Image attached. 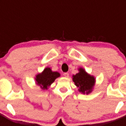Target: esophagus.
<instances>
[{"label": "esophagus", "mask_w": 126, "mask_h": 126, "mask_svg": "<svg viewBox=\"0 0 126 126\" xmlns=\"http://www.w3.org/2000/svg\"><path fill=\"white\" fill-rule=\"evenodd\" d=\"M64 76L65 77H66V78H68L69 76V74L68 73H64Z\"/></svg>", "instance_id": "obj_1"}]
</instances>
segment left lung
I'll return each mask as SVG.
<instances>
[{
	"instance_id": "left-lung-1",
	"label": "left lung",
	"mask_w": 126,
	"mask_h": 126,
	"mask_svg": "<svg viewBox=\"0 0 126 126\" xmlns=\"http://www.w3.org/2000/svg\"><path fill=\"white\" fill-rule=\"evenodd\" d=\"M79 72L73 76V81L79 88V91L83 93L88 94L92 91L95 79L93 76L86 73L83 69L80 68Z\"/></svg>"
}]
</instances>
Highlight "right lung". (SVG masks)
<instances>
[{"mask_svg":"<svg viewBox=\"0 0 126 126\" xmlns=\"http://www.w3.org/2000/svg\"><path fill=\"white\" fill-rule=\"evenodd\" d=\"M60 76V74L57 72H53L50 68L47 67L41 74H38L36 76L37 84L43 90H47L55 81L56 78Z\"/></svg>","mask_w":126,"mask_h":126,"instance_id":"1","label":"right lung"}]
</instances>
